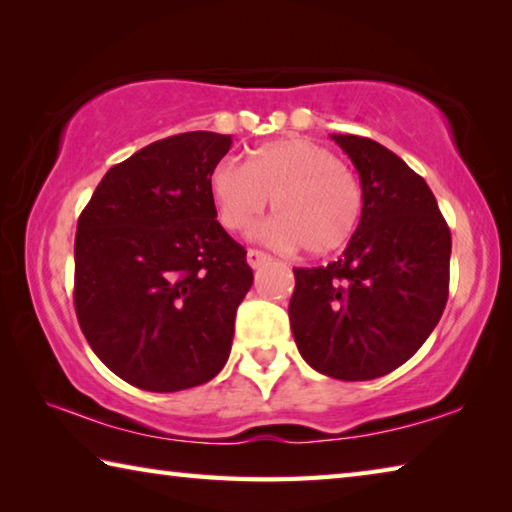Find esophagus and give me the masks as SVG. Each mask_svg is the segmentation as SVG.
<instances>
[{
  "mask_svg": "<svg viewBox=\"0 0 512 512\" xmlns=\"http://www.w3.org/2000/svg\"><path fill=\"white\" fill-rule=\"evenodd\" d=\"M246 259H248V266L250 268H259V266H264V264L271 262V255H266V253H262V250H257V248H250Z\"/></svg>",
  "mask_w": 512,
  "mask_h": 512,
  "instance_id": "1",
  "label": "esophagus"
}]
</instances>
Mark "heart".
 Returning a JSON list of instances; mask_svg holds the SVG:
<instances>
[{
	"instance_id": "b5f03b06",
	"label": "heart",
	"mask_w": 512,
	"mask_h": 512,
	"mask_svg": "<svg viewBox=\"0 0 512 512\" xmlns=\"http://www.w3.org/2000/svg\"><path fill=\"white\" fill-rule=\"evenodd\" d=\"M207 187L219 223L230 232L246 228L273 198L277 216L255 230V237L282 248L302 246L309 255L341 250L363 212L354 173L325 146L302 137L259 146L246 164L221 160Z\"/></svg>"
}]
</instances>
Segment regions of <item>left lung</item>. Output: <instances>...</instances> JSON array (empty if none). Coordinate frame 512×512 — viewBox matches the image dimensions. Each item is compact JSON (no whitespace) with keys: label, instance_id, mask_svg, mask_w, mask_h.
Here are the masks:
<instances>
[{"label":"left lung","instance_id":"obj_1","mask_svg":"<svg viewBox=\"0 0 512 512\" xmlns=\"http://www.w3.org/2000/svg\"><path fill=\"white\" fill-rule=\"evenodd\" d=\"M332 140L359 171L363 212L336 262L293 268L291 332L320 375L368 381L409 361L438 325L452 235L429 185L402 158L368 137Z\"/></svg>","mask_w":512,"mask_h":512}]
</instances>
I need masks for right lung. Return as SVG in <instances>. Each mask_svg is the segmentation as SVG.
Listing matches in <instances>:
<instances>
[{
    "label": "right lung",
    "instance_id": "1",
    "mask_svg": "<svg viewBox=\"0 0 512 512\" xmlns=\"http://www.w3.org/2000/svg\"><path fill=\"white\" fill-rule=\"evenodd\" d=\"M230 146V135L210 131L144 146L101 178L79 216V325L94 354L142 391L201 386L230 357L253 284L207 187Z\"/></svg>",
    "mask_w": 512,
    "mask_h": 512
}]
</instances>
